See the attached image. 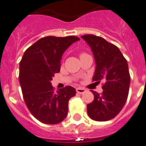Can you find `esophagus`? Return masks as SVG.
<instances>
[{"mask_svg":"<svg viewBox=\"0 0 146 146\" xmlns=\"http://www.w3.org/2000/svg\"><path fill=\"white\" fill-rule=\"evenodd\" d=\"M76 90L77 93L80 94H84L86 92V90L85 88H77Z\"/></svg>","mask_w":146,"mask_h":146,"instance_id":"1","label":"esophagus"}]
</instances>
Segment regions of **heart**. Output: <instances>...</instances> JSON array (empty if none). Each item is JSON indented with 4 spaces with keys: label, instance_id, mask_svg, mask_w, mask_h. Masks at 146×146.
I'll list each match as a JSON object with an SVG mask.
<instances>
[{
    "label": "heart",
    "instance_id": "1",
    "mask_svg": "<svg viewBox=\"0 0 146 146\" xmlns=\"http://www.w3.org/2000/svg\"><path fill=\"white\" fill-rule=\"evenodd\" d=\"M85 54H85V53H82V54H80V57L82 56V55H85Z\"/></svg>",
    "mask_w": 146,
    "mask_h": 146
}]
</instances>
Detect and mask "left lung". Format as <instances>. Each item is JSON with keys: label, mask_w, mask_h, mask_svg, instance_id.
Segmentation results:
<instances>
[{"label": "left lung", "mask_w": 146, "mask_h": 146, "mask_svg": "<svg viewBox=\"0 0 146 146\" xmlns=\"http://www.w3.org/2000/svg\"><path fill=\"white\" fill-rule=\"evenodd\" d=\"M91 47L96 67L92 80L104 81L101 94L92 91L94 98L87 105L88 115L98 121L115 118L124 107L128 96L131 76L128 65L119 48L93 34L81 36Z\"/></svg>", "instance_id": "8db88e82"}]
</instances>
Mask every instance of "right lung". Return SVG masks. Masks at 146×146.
Masks as SVG:
<instances>
[{"mask_svg":"<svg viewBox=\"0 0 146 146\" xmlns=\"http://www.w3.org/2000/svg\"><path fill=\"white\" fill-rule=\"evenodd\" d=\"M74 36L40 39L25 52L19 64V82L25 104L35 118L47 124H58L67 115L68 102L76 89L67 85L54 92L51 81L58 73L61 60Z\"/></svg>","mask_w":146,"mask_h":146,"instance_id":"1","label":"right lung"}]
</instances>
